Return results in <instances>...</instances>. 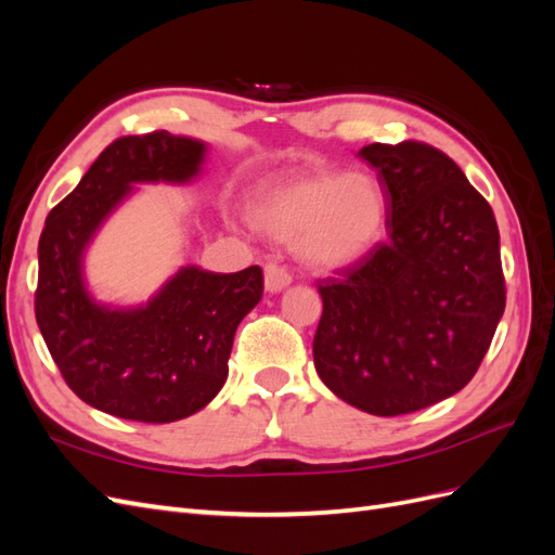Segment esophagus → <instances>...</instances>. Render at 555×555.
Wrapping results in <instances>:
<instances>
[{
  "instance_id": "esophagus-1",
  "label": "esophagus",
  "mask_w": 555,
  "mask_h": 555,
  "mask_svg": "<svg viewBox=\"0 0 555 555\" xmlns=\"http://www.w3.org/2000/svg\"><path fill=\"white\" fill-rule=\"evenodd\" d=\"M263 282H266V289L271 294H278L282 292L284 287H289L292 284V275L287 268H284L282 263L278 261H268L266 268H263Z\"/></svg>"
}]
</instances>
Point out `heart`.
<instances>
[{
  "label": "heart",
  "mask_w": 555,
  "mask_h": 555,
  "mask_svg": "<svg viewBox=\"0 0 555 555\" xmlns=\"http://www.w3.org/2000/svg\"><path fill=\"white\" fill-rule=\"evenodd\" d=\"M251 227L275 241H296L319 271L354 266L382 238L386 194L367 173L319 171L261 188L247 208Z\"/></svg>",
  "instance_id": "heart-1"
}]
</instances>
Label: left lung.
Listing matches in <instances>:
<instances>
[{
	"mask_svg": "<svg viewBox=\"0 0 555 555\" xmlns=\"http://www.w3.org/2000/svg\"><path fill=\"white\" fill-rule=\"evenodd\" d=\"M389 241L317 282V375L375 416L440 402L475 377L505 312L495 215L459 164L422 141L373 143Z\"/></svg>",
	"mask_w": 555,
	"mask_h": 555,
	"instance_id": "obj_1",
	"label": "left lung"
}]
</instances>
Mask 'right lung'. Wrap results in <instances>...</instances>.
Wrapping results in <instances>:
<instances>
[{
    "label": "right lung",
    "instance_id": "obj_1",
    "mask_svg": "<svg viewBox=\"0 0 555 555\" xmlns=\"http://www.w3.org/2000/svg\"><path fill=\"white\" fill-rule=\"evenodd\" d=\"M204 155V143L169 131L115 139L46 217L37 324L69 389L113 416L171 424L204 410L229 375L241 319L261 300L259 266L238 273L180 268L133 310L99 306L82 282V251L131 182H188Z\"/></svg>",
    "mask_w": 555,
    "mask_h": 555
}]
</instances>
